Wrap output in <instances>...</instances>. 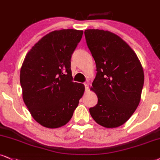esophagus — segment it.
Listing matches in <instances>:
<instances>
[{"instance_id": "esophagus-1", "label": "esophagus", "mask_w": 160, "mask_h": 160, "mask_svg": "<svg viewBox=\"0 0 160 160\" xmlns=\"http://www.w3.org/2000/svg\"><path fill=\"white\" fill-rule=\"evenodd\" d=\"M84 88H85V90H88V89H89V84H88V83H84Z\"/></svg>"}]
</instances>
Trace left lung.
<instances>
[{"mask_svg":"<svg viewBox=\"0 0 160 160\" xmlns=\"http://www.w3.org/2000/svg\"><path fill=\"white\" fill-rule=\"evenodd\" d=\"M84 35L97 71L91 90L97 95L98 103L90 108V113L104 128L119 127L140 102L143 68L134 51L114 33L86 29Z\"/></svg>","mask_w":160,"mask_h":160,"instance_id":"1","label":"left lung"}]
</instances>
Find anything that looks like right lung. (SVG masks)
Wrapping results in <instances>:
<instances>
[{"instance_id": "1", "label": "right lung", "mask_w": 160, "mask_h": 160, "mask_svg": "<svg viewBox=\"0 0 160 160\" xmlns=\"http://www.w3.org/2000/svg\"><path fill=\"white\" fill-rule=\"evenodd\" d=\"M83 31L62 29L43 37L26 56L20 72L23 102L35 121L57 128L70 121L84 91L72 82L70 60Z\"/></svg>"}]
</instances>
